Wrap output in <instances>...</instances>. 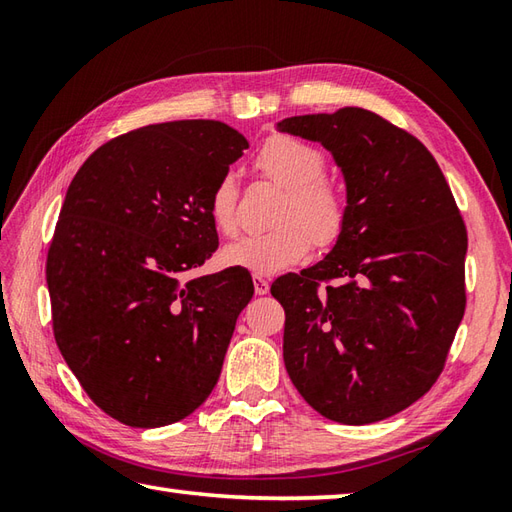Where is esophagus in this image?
<instances>
[{
	"label": "esophagus",
	"mask_w": 512,
	"mask_h": 512,
	"mask_svg": "<svg viewBox=\"0 0 512 512\" xmlns=\"http://www.w3.org/2000/svg\"><path fill=\"white\" fill-rule=\"evenodd\" d=\"M253 286H255V292H257V295H268V290H270L268 279L255 275V277H253Z\"/></svg>",
	"instance_id": "34e87169"
}]
</instances>
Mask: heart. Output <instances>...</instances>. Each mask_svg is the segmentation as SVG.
<instances>
[{
	"label": "heart",
	"mask_w": 512,
	"mask_h": 512,
	"mask_svg": "<svg viewBox=\"0 0 512 512\" xmlns=\"http://www.w3.org/2000/svg\"><path fill=\"white\" fill-rule=\"evenodd\" d=\"M323 151L292 136L268 138L257 151L255 169L284 189L275 211L277 228L268 233L239 237L222 250L226 266L242 268L250 275H277L299 264L310 244L332 246L343 233L347 202L343 191L325 173ZM209 215L222 235L237 231V182L233 173L213 184Z\"/></svg>",
	"instance_id": "1"
}]
</instances>
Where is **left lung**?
I'll use <instances>...</instances> for the list:
<instances>
[{"label": "left lung", "instance_id": "1", "mask_svg": "<svg viewBox=\"0 0 512 512\" xmlns=\"http://www.w3.org/2000/svg\"><path fill=\"white\" fill-rule=\"evenodd\" d=\"M277 129L330 151L347 200L330 253L270 288L286 312V372L328 420H385L436 383L464 317L460 211L429 149L363 107Z\"/></svg>", "mask_w": 512, "mask_h": 512}]
</instances>
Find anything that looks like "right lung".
Segmentation results:
<instances>
[{"mask_svg":"<svg viewBox=\"0 0 512 512\" xmlns=\"http://www.w3.org/2000/svg\"><path fill=\"white\" fill-rule=\"evenodd\" d=\"M246 147L220 121L149 125L96 149L65 193L46 264L54 339L129 427L187 418L220 378L253 279L184 275L217 250L209 195Z\"/></svg>","mask_w":512,"mask_h":512,"instance_id":"obj_1","label":"right lung"}]
</instances>
